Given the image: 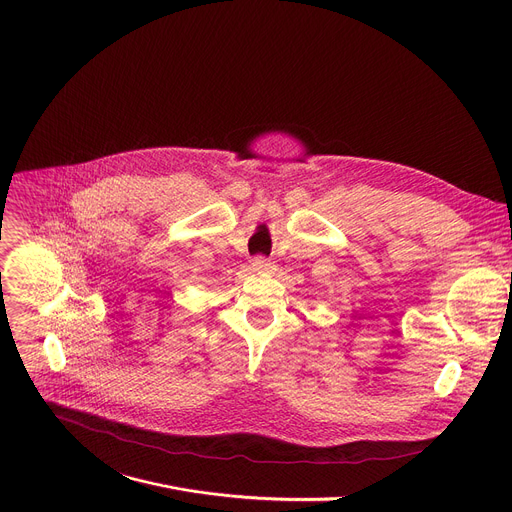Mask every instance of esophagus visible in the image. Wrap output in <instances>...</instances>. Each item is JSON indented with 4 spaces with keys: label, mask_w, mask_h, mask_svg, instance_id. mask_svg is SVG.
<instances>
[{
    "label": "esophagus",
    "mask_w": 512,
    "mask_h": 512,
    "mask_svg": "<svg viewBox=\"0 0 512 512\" xmlns=\"http://www.w3.org/2000/svg\"><path fill=\"white\" fill-rule=\"evenodd\" d=\"M251 267H253V271H257V273H263V271H271V269H275V263H273L271 259L263 257V255H257V257H253V261H251Z\"/></svg>",
    "instance_id": "34e87169"
}]
</instances>
